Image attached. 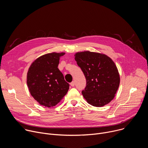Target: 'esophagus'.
Listing matches in <instances>:
<instances>
[{"instance_id":"obj_1","label":"esophagus","mask_w":148,"mask_h":148,"mask_svg":"<svg viewBox=\"0 0 148 148\" xmlns=\"http://www.w3.org/2000/svg\"><path fill=\"white\" fill-rule=\"evenodd\" d=\"M70 85L71 87H74L75 86V82L74 81H72L71 83H70Z\"/></svg>"}]
</instances>
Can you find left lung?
<instances>
[{"mask_svg":"<svg viewBox=\"0 0 148 148\" xmlns=\"http://www.w3.org/2000/svg\"><path fill=\"white\" fill-rule=\"evenodd\" d=\"M74 56L87 80L86 87L82 91L84 98L94 107L108 104L114 99L120 82L114 62L106 55L89 51Z\"/></svg>","mask_w":148,"mask_h":148,"instance_id":"obj_1","label":"left lung"}]
</instances>
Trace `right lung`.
I'll return each mask as SVG.
<instances>
[{
    "instance_id": "1",
    "label": "right lung",
    "mask_w": 148,
    "mask_h": 148,
    "mask_svg": "<svg viewBox=\"0 0 148 148\" xmlns=\"http://www.w3.org/2000/svg\"><path fill=\"white\" fill-rule=\"evenodd\" d=\"M64 53H51L37 58L27 74V84L31 95L40 105L55 106L69 89L62 73L58 69L60 57Z\"/></svg>"
}]
</instances>
